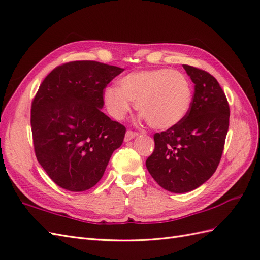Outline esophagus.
<instances>
[{"mask_svg": "<svg viewBox=\"0 0 260 260\" xmlns=\"http://www.w3.org/2000/svg\"><path fill=\"white\" fill-rule=\"evenodd\" d=\"M139 133L138 132H135V131H131V130H128L127 132H125V137H124V140L125 141H130L132 139H135L136 137H138Z\"/></svg>", "mask_w": 260, "mask_h": 260, "instance_id": "1", "label": "esophagus"}]
</instances>
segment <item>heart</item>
Returning a JSON list of instances; mask_svg holds the SVG:
<instances>
[{"mask_svg":"<svg viewBox=\"0 0 260 260\" xmlns=\"http://www.w3.org/2000/svg\"><path fill=\"white\" fill-rule=\"evenodd\" d=\"M103 101L113 118L122 120L136 102L139 120L167 130L178 125L191 109L193 85L183 73L169 68L144 69L123 76L117 86H107Z\"/></svg>","mask_w":260,"mask_h":260,"instance_id":"obj_1","label":"heart"}]
</instances>
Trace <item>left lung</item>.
I'll list each match as a JSON object with an SVG mask.
<instances>
[{
  "instance_id": "1",
  "label": "left lung",
  "mask_w": 260,
  "mask_h": 260,
  "mask_svg": "<svg viewBox=\"0 0 260 260\" xmlns=\"http://www.w3.org/2000/svg\"><path fill=\"white\" fill-rule=\"evenodd\" d=\"M194 83L191 109L176 127L156 133L146 168L165 190L186 193L214 175L229 129L230 108L218 81L207 72L183 65Z\"/></svg>"
}]
</instances>
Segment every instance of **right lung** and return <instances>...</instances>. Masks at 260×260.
<instances>
[{"mask_svg": "<svg viewBox=\"0 0 260 260\" xmlns=\"http://www.w3.org/2000/svg\"><path fill=\"white\" fill-rule=\"evenodd\" d=\"M123 68L93 60L58 66L31 105L37 159L58 186L82 192L103 177L125 128L101 111L103 91Z\"/></svg>", "mask_w": 260, "mask_h": 260, "instance_id": "obj_1", "label": "right lung"}]
</instances>
